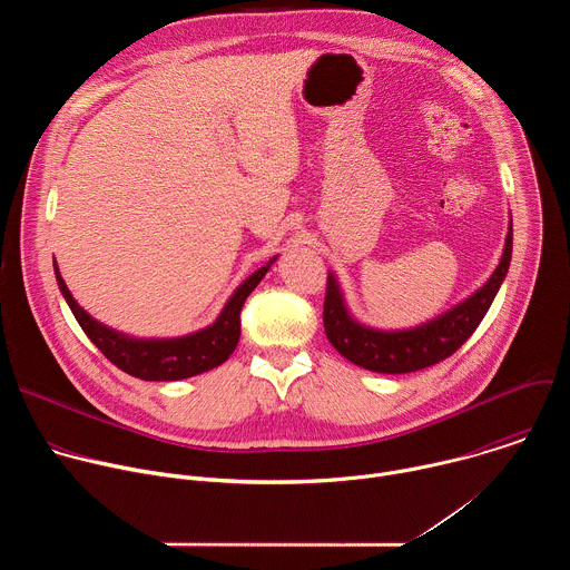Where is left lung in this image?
Masks as SVG:
<instances>
[{"label": "left lung", "instance_id": "8db88e82", "mask_svg": "<svg viewBox=\"0 0 570 570\" xmlns=\"http://www.w3.org/2000/svg\"><path fill=\"white\" fill-rule=\"evenodd\" d=\"M512 259V223L505 238V250L494 275L487 279L471 297L449 308L444 315L405 332H379L358 324L343 299L334 275L327 277L324 293V334L330 343L358 367L379 374H405L431 367L453 352H458L466 338L475 332L484 313L490 311Z\"/></svg>", "mask_w": 570, "mask_h": 570}]
</instances>
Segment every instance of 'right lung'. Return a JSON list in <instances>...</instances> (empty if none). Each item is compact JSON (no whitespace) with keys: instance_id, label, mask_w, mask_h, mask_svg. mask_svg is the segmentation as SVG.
<instances>
[{"instance_id":"1","label":"right lung","mask_w":570,"mask_h":570,"mask_svg":"<svg viewBox=\"0 0 570 570\" xmlns=\"http://www.w3.org/2000/svg\"><path fill=\"white\" fill-rule=\"evenodd\" d=\"M273 262L275 257L268 262V266L253 273L234 291V295L229 297V302L225 304V308L220 311L218 320L212 324V327L183 338H169V341L130 338L106 327V324L97 322L92 315H88L78 306L65 279L60 277L56 264H53V271H56V282L60 286V293L67 299L73 317L78 320L80 330L88 334V338L101 350V354L110 363H115L126 374L144 381H178V379H189L207 370H214L216 365L229 358L240 336L243 302H246L248 295L257 288V284L264 279Z\"/></svg>"}]
</instances>
